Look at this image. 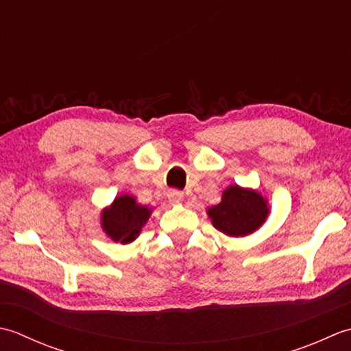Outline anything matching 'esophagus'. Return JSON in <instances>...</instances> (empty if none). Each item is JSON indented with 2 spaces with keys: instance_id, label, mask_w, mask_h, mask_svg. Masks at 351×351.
<instances>
[{
  "instance_id": "obj_1",
  "label": "esophagus",
  "mask_w": 351,
  "mask_h": 351,
  "mask_svg": "<svg viewBox=\"0 0 351 351\" xmlns=\"http://www.w3.org/2000/svg\"><path fill=\"white\" fill-rule=\"evenodd\" d=\"M168 198H169V202L174 203V204L180 203L182 199H183V192L177 191V189H171V191L168 192Z\"/></svg>"
}]
</instances>
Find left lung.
Returning <instances> with one entry per match:
<instances>
[{
	"label": "left lung",
	"instance_id": "left-lung-1",
	"mask_svg": "<svg viewBox=\"0 0 351 351\" xmlns=\"http://www.w3.org/2000/svg\"><path fill=\"white\" fill-rule=\"evenodd\" d=\"M207 213L217 230L228 236H245L263 224L268 206L259 192L233 184L224 191L221 203L210 207Z\"/></svg>",
	"mask_w": 351,
	"mask_h": 351
}]
</instances>
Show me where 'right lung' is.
I'll return each mask as SVG.
<instances>
[{"mask_svg": "<svg viewBox=\"0 0 351 351\" xmlns=\"http://www.w3.org/2000/svg\"><path fill=\"white\" fill-rule=\"evenodd\" d=\"M149 215L152 209L138 204L130 195H121L101 213V227L115 242L128 244L138 238Z\"/></svg>", "mask_w": 351, "mask_h": 351, "instance_id": "right-lung-1", "label": "right lung"}]
</instances>
